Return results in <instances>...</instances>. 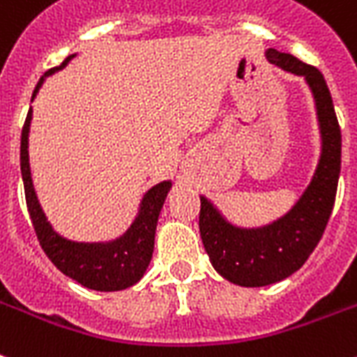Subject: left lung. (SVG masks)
Wrapping results in <instances>:
<instances>
[{"instance_id": "8db88e82", "label": "left lung", "mask_w": 357, "mask_h": 357, "mask_svg": "<svg viewBox=\"0 0 357 357\" xmlns=\"http://www.w3.org/2000/svg\"><path fill=\"white\" fill-rule=\"evenodd\" d=\"M264 54L269 63L301 77L308 86L319 126L321 153L299 199L269 224L255 227L234 224L207 196L199 194V234L211 264L225 280L244 288L280 282L308 260L328 224L341 172V130L321 71L277 49H266Z\"/></svg>"}]
</instances>
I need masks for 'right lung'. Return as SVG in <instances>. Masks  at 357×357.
Returning a JSON list of instances; mask_svg holds the SVG:
<instances>
[{
	"label": "right lung",
	"instance_id": "add662e5",
	"mask_svg": "<svg viewBox=\"0 0 357 357\" xmlns=\"http://www.w3.org/2000/svg\"><path fill=\"white\" fill-rule=\"evenodd\" d=\"M75 56L77 54H69L62 62V66L49 69L36 84L31 100L36 98L38 91L47 80V77L66 68ZM31 121H33V108H29L27 119H25L22 130L20 167H22L29 214L33 220L40 245L49 257V260L63 275H68L69 279L77 280L84 288L95 289V291H119V289H126L133 284H137L144 277L150 260H152L159 213L163 208L167 194L172 188V179H165L143 194L135 218L130 227L123 234H119L117 238L100 240V242H78V240L66 238L58 231H54L43 213L36 190H34L31 163H29Z\"/></svg>",
	"mask_w": 357,
	"mask_h": 357
}]
</instances>
